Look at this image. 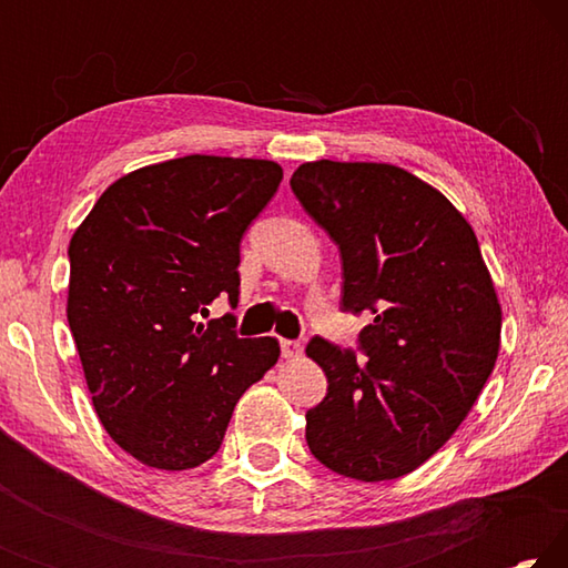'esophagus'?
<instances>
[{
  "label": "esophagus",
  "instance_id": "1",
  "mask_svg": "<svg viewBox=\"0 0 568 568\" xmlns=\"http://www.w3.org/2000/svg\"><path fill=\"white\" fill-rule=\"evenodd\" d=\"M281 353H283V358H287V361L301 358L303 345L297 343V341H281Z\"/></svg>",
  "mask_w": 568,
  "mask_h": 568
}]
</instances>
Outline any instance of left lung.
<instances>
[{
	"label": "left lung",
	"mask_w": 568,
	"mask_h": 568,
	"mask_svg": "<svg viewBox=\"0 0 568 568\" xmlns=\"http://www.w3.org/2000/svg\"><path fill=\"white\" fill-rule=\"evenodd\" d=\"M291 187L341 250L343 311L371 315L361 358L307 343L328 378L305 413L307 448L355 480L406 476L456 434L498 358L501 305L476 233L386 162H305Z\"/></svg>",
	"instance_id": "1"
}]
</instances>
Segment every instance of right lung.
Instances as JSON below:
<instances>
[{"label":"right lung","instance_id":"obj_1","mask_svg":"<svg viewBox=\"0 0 568 568\" xmlns=\"http://www.w3.org/2000/svg\"><path fill=\"white\" fill-rule=\"evenodd\" d=\"M283 180L273 160L187 155L102 192L70 240L67 321L94 410L140 464L185 470L217 454L240 396L277 363L235 318L240 240Z\"/></svg>","mask_w":568,"mask_h":568}]
</instances>
